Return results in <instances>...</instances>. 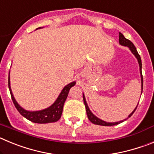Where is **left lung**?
<instances>
[{
  "label": "left lung",
  "mask_w": 154,
  "mask_h": 154,
  "mask_svg": "<svg viewBox=\"0 0 154 154\" xmlns=\"http://www.w3.org/2000/svg\"><path fill=\"white\" fill-rule=\"evenodd\" d=\"M119 45H121L126 46V47L129 48V49L131 51V52L133 53V55L136 57V58H137V61H138L139 66H140V77H141V94H142V92H143V75H142V72H141V69H142V62H141L140 56V55H139L138 52H137V48H136V47L134 46V45H133L130 40L126 39V38L124 37V35H123L122 33H120V32L119 33ZM83 101H84V103H85V109H86L87 116H88V119L90 120V122H92V123H94V124H96V125H100V126H115V125H117V124H119V123H121L122 122H123V121L126 120L128 118L130 117V116L133 115V112H135L136 109H137V106H138V104H137V106H136V108L134 109V110H133V112H132L130 115L128 116L127 118L124 119L123 120L119 121V122H114V123H109V122H106V121H104V120H103V119L98 118L97 116H96L94 115V114L91 112V110L89 109V106H88V104H87V103H86V100H85V95H84V93H83Z\"/></svg>",
  "instance_id": "8db88e82"
}]
</instances>
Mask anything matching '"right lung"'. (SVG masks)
I'll return each instance as SVG.
<instances>
[{"label":"right lung","mask_w":154,"mask_h":154,"mask_svg":"<svg viewBox=\"0 0 154 154\" xmlns=\"http://www.w3.org/2000/svg\"><path fill=\"white\" fill-rule=\"evenodd\" d=\"M38 28H37V29H38ZM75 85V82H72L69 84L65 85L62 89V92H60L56 100L49 107L44 109L38 110V111H28V110L24 109V108H22L16 101L15 98H14L13 93H12L11 89L10 72H9V77H8V87H9L11 99L13 100V103L15 106L16 109L24 117L35 123H54V122H57L58 119H60L61 116H62V110H63L64 103H65V100L67 99L69 90Z\"/></svg>","instance_id":"1"}]
</instances>
